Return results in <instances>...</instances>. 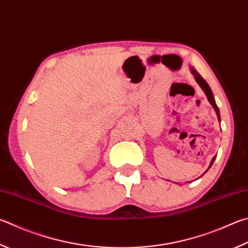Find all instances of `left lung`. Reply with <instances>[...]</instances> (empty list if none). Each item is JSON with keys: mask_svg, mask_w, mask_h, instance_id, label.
Listing matches in <instances>:
<instances>
[{"mask_svg": "<svg viewBox=\"0 0 248 248\" xmlns=\"http://www.w3.org/2000/svg\"><path fill=\"white\" fill-rule=\"evenodd\" d=\"M191 73L193 74V76H194V78H195V80H196V82L200 84V87L202 89V91L205 92V94H206L207 98H208L209 103H210L211 105H213L214 109H215V111H216V114H217L218 120L220 121V114H219V108H218L217 104H216V102H215V98H214V95H213V92H211V90H210V88H209L208 83H207L206 81L202 78V76H201L199 73H197V71H196L194 68H191ZM215 159H216V156L214 157L213 159H211V161H210V165H209L208 169L211 167V166H213V164H214ZM208 169H207V170H208Z\"/></svg>", "mask_w": 248, "mask_h": 248, "instance_id": "left-lung-1", "label": "left lung"}]
</instances>
